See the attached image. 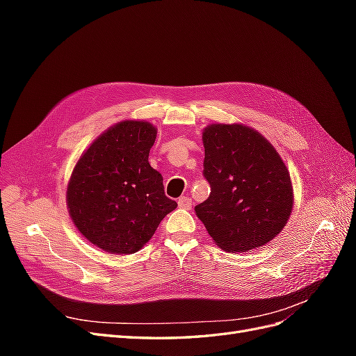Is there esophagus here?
I'll list each match as a JSON object with an SVG mask.
<instances>
[{"mask_svg":"<svg viewBox=\"0 0 356 356\" xmlns=\"http://www.w3.org/2000/svg\"><path fill=\"white\" fill-rule=\"evenodd\" d=\"M178 207H179L181 209L190 211V209H191V199H190V197H187V196H182V197H179V200H178Z\"/></svg>","mask_w":356,"mask_h":356,"instance_id":"esophagus-1","label":"esophagus"}]
</instances>
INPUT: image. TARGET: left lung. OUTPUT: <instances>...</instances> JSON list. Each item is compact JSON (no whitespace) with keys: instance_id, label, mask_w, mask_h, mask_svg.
I'll use <instances>...</instances> for the list:
<instances>
[{"instance_id":"1","label":"left lung","mask_w":356,"mask_h":356,"mask_svg":"<svg viewBox=\"0 0 356 356\" xmlns=\"http://www.w3.org/2000/svg\"><path fill=\"white\" fill-rule=\"evenodd\" d=\"M202 141L211 195L195 211L215 245L238 254L273 241L294 204L289 170L276 148L241 123L208 124Z\"/></svg>"}]
</instances>
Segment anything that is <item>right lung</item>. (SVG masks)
Here are the masks:
<instances>
[{
  "label": "right lung",
  "mask_w": 356,
  "mask_h": 356,
  "mask_svg": "<svg viewBox=\"0 0 356 356\" xmlns=\"http://www.w3.org/2000/svg\"><path fill=\"white\" fill-rule=\"evenodd\" d=\"M157 127L123 120L106 129L75 163L67 187L70 217L83 238L110 254H134L178 204L148 163Z\"/></svg>",
  "instance_id": "obj_1"
}]
</instances>
